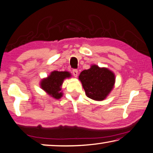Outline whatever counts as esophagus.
I'll return each instance as SVG.
<instances>
[{"label":"esophagus","instance_id":"esophagus-1","mask_svg":"<svg viewBox=\"0 0 153 153\" xmlns=\"http://www.w3.org/2000/svg\"><path fill=\"white\" fill-rule=\"evenodd\" d=\"M72 74H73V75L75 77H76L77 76H78V70H77L76 69H74L73 70H72Z\"/></svg>","mask_w":153,"mask_h":153}]
</instances>
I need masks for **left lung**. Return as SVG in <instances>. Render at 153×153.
Returning <instances> with one entry per match:
<instances>
[{"mask_svg":"<svg viewBox=\"0 0 153 153\" xmlns=\"http://www.w3.org/2000/svg\"><path fill=\"white\" fill-rule=\"evenodd\" d=\"M79 78L88 97L95 100H104L115 83V76L111 71L96 65L82 71Z\"/></svg>","mask_w":153,"mask_h":153,"instance_id":"obj_1","label":"left lung"}]
</instances>
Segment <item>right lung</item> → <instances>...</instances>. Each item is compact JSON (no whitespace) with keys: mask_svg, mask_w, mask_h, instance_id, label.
I'll return each mask as SVG.
<instances>
[{"mask_svg":"<svg viewBox=\"0 0 153 153\" xmlns=\"http://www.w3.org/2000/svg\"><path fill=\"white\" fill-rule=\"evenodd\" d=\"M70 76V74L68 72H52L48 78L42 80L41 88L52 97L59 99L62 96V93L61 92V86L63 80Z\"/></svg>","mask_w":153,"mask_h":153,"instance_id":"right-lung-1","label":"right lung"}]
</instances>
